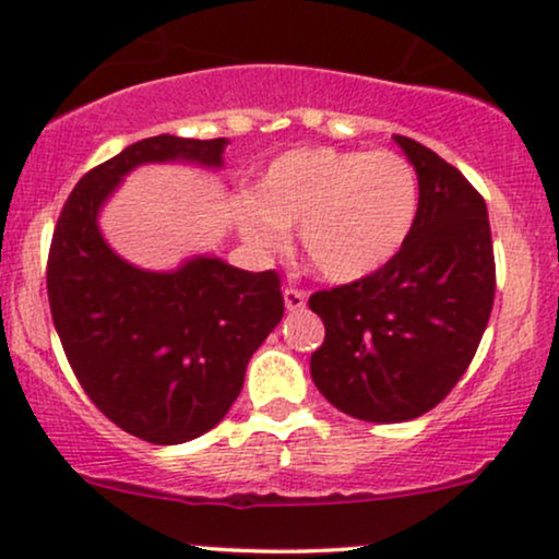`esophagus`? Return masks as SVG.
<instances>
[{
    "label": "esophagus",
    "mask_w": 559,
    "mask_h": 559,
    "mask_svg": "<svg viewBox=\"0 0 559 559\" xmlns=\"http://www.w3.org/2000/svg\"><path fill=\"white\" fill-rule=\"evenodd\" d=\"M284 305H286L288 312L305 310V305H307V292H301V288H292V286H288L286 292H284Z\"/></svg>",
    "instance_id": "obj_1"
}]
</instances>
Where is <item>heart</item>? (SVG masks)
Segmentation results:
<instances>
[{
	"mask_svg": "<svg viewBox=\"0 0 559 559\" xmlns=\"http://www.w3.org/2000/svg\"><path fill=\"white\" fill-rule=\"evenodd\" d=\"M420 181L391 150L301 146L267 165L254 194L236 202L239 236L275 252L299 228L305 258L323 278L352 284L389 265L413 234Z\"/></svg>",
	"mask_w": 559,
	"mask_h": 559,
	"instance_id": "b5f03b06",
	"label": "heart"
}]
</instances>
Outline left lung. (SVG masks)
Listing matches in <instances>:
<instances>
[{
	"mask_svg": "<svg viewBox=\"0 0 559 559\" xmlns=\"http://www.w3.org/2000/svg\"><path fill=\"white\" fill-rule=\"evenodd\" d=\"M394 141L420 181L413 234L378 273L310 297L325 325L312 381L368 423L420 418L444 400L476 355L497 286L484 197L428 146Z\"/></svg>",
	"mask_w": 559,
	"mask_h": 559,
	"instance_id": "left-lung-1",
	"label": "left lung"
}]
</instances>
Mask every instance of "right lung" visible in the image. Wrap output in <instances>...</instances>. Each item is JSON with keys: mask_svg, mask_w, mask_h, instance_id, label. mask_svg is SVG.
<instances>
[{"mask_svg": "<svg viewBox=\"0 0 559 559\" xmlns=\"http://www.w3.org/2000/svg\"><path fill=\"white\" fill-rule=\"evenodd\" d=\"M226 146L170 133L126 146L75 183L52 236L47 294L70 368L115 426L150 444H183L226 418L284 318L281 281L213 254L146 271L107 243L99 213L139 165L217 170Z\"/></svg>", "mask_w": 559, "mask_h": 559, "instance_id": "1", "label": "right lung"}]
</instances>
